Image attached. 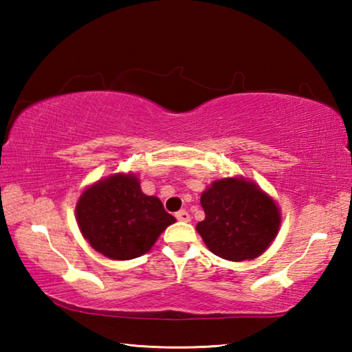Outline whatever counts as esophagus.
<instances>
[{
	"label": "esophagus",
	"instance_id": "esophagus-1",
	"mask_svg": "<svg viewBox=\"0 0 352 352\" xmlns=\"http://www.w3.org/2000/svg\"><path fill=\"white\" fill-rule=\"evenodd\" d=\"M175 217H177V220H180V222H189V220H190L189 212L184 211V210L178 211V212L175 214Z\"/></svg>",
	"mask_w": 352,
	"mask_h": 352
}]
</instances>
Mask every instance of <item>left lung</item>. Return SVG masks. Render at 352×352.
<instances>
[{
    "mask_svg": "<svg viewBox=\"0 0 352 352\" xmlns=\"http://www.w3.org/2000/svg\"><path fill=\"white\" fill-rule=\"evenodd\" d=\"M205 220L197 231L206 247L226 261L254 259L278 234V206L254 183L243 178L214 182L200 199Z\"/></svg>",
    "mask_w": 352,
    "mask_h": 352,
    "instance_id": "1",
    "label": "left lung"
}]
</instances>
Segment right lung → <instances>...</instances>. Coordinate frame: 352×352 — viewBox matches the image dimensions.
<instances>
[{"instance_id":"right-lung-1","label":"right lung","mask_w":352,"mask_h":352,"mask_svg":"<svg viewBox=\"0 0 352 352\" xmlns=\"http://www.w3.org/2000/svg\"><path fill=\"white\" fill-rule=\"evenodd\" d=\"M77 223L96 252L127 261L146 254L175 222L160 199L146 195L135 175L116 174L83 190L76 206Z\"/></svg>"}]
</instances>
